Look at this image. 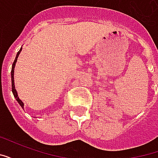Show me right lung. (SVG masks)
I'll return each instance as SVG.
<instances>
[{
  "mask_svg": "<svg viewBox=\"0 0 158 158\" xmlns=\"http://www.w3.org/2000/svg\"><path fill=\"white\" fill-rule=\"evenodd\" d=\"M21 51H22V47H21V49L19 50V52L17 53V56H16L15 60H14V62H13V63H12V72H11V77H12V93H13V96H14V97H15L16 100H17V102L19 103V105L21 106V107H22V108H23L24 104H23V102L21 100L19 99V95H18V92H17V90H16V89H15V85H14V69H15L16 62H17V60H18V57H19V54H20Z\"/></svg>",
  "mask_w": 158,
  "mask_h": 158,
  "instance_id": "obj_1",
  "label": "right lung"
}]
</instances>
